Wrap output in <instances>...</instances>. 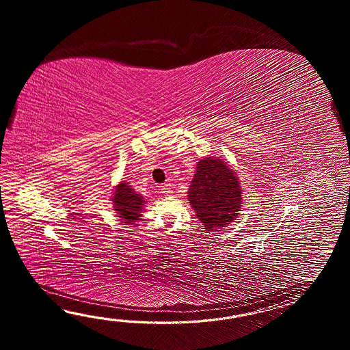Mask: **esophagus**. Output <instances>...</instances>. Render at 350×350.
I'll return each mask as SVG.
<instances>
[{
  "label": "esophagus",
  "mask_w": 350,
  "mask_h": 350,
  "mask_svg": "<svg viewBox=\"0 0 350 350\" xmlns=\"http://www.w3.org/2000/svg\"><path fill=\"white\" fill-rule=\"evenodd\" d=\"M161 193H165V195H172L174 193L172 190V185L165 184V185L161 186Z\"/></svg>",
  "instance_id": "esophagus-1"
}]
</instances>
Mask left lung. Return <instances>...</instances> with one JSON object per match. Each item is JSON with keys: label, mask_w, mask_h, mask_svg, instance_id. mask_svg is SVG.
<instances>
[{"label": "left lung", "mask_w": 350, "mask_h": 350, "mask_svg": "<svg viewBox=\"0 0 350 350\" xmlns=\"http://www.w3.org/2000/svg\"><path fill=\"white\" fill-rule=\"evenodd\" d=\"M187 198L208 232L231 223L241 208L237 174L219 157L199 161Z\"/></svg>", "instance_id": "obj_1"}]
</instances>
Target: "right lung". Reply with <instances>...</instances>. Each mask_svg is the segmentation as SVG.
I'll return each instance as SVG.
<instances>
[{"label":"right lung","mask_w":350,"mask_h":350,"mask_svg":"<svg viewBox=\"0 0 350 350\" xmlns=\"http://www.w3.org/2000/svg\"><path fill=\"white\" fill-rule=\"evenodd\" d=\"M113 210L118 211L120 217L124 220L122 223L134 224L142 216L144 198L136 193L134 189L127 185V183H121L116 186V190L112 198Z\"/></svg>","instance_id":"1"}]
</instances>
